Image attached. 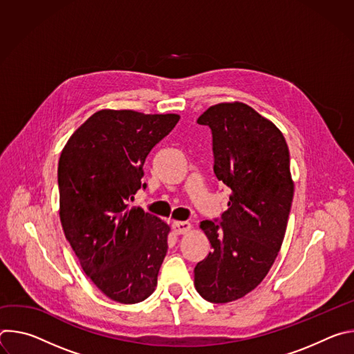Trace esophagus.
I'll use <instances>...</instances> for the list:
<instances>
[{
    "label": "esophagus",
    "mask_w": 354,
    "mask_h": 354,
    "mask_svg": "<svg viewBox=\"0 0 354 354\" xmlns=\"http://www.w3.org/2000/svg\"><path fill=\"white\" fill-rule=\"evenodd\" d=\"M172 230L175 234L180 235V234H187L192 230V224L187 221H175L172 224Z\"/></svg>",
    "instance_id": "obj_1"
}]
</instances>
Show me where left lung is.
I'll list each match as a JSON object with an SVG mask.
<instances>
[{
    "label": "left lung",
    "instance_id": "8db88e82",
    "mask_svg": "<svg viewBox=\"0 0 354 354\" xmlns=\"http://www.w3.org/2000/svg\"><path fill=\"white\" fill-rule=\"evenodd\" d=\"M213 133L214 174L230 192L220 225L200 223L212 252L194 268V287L224 304L255 290L281 248L294 182L288 147L269 119L242 102L210 106L197 119Z\"/></svg>",
    "mask_w": 354,
    "mask_h": 354
}]
</instances>
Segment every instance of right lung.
<instances>
[{
	"label": "right lung",
	"instance_id": "1",
	"mask_svg": "<svg viewBox=\"0 0 354 354\" xmlns=\"http://www.w3.org/2000/svg\"><path fill=\"white\" fill-rule=\"evenodd\" d=\"M180 116L102 109L68 138L59 160L60 221L91 281L106 297L136 304L154 292L169 225L129 207L149 151Z\"/></svg>",
	"mask_w": 354,
	"mask_h": 354
}]
</instances>
